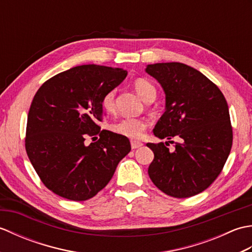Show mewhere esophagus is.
Wrapping results in <instances>:
<instances>
[{
	"mask_svg": "<svg viewBox=\"0 0 252 252\" xmlns=\"http://www.w3.org/2000/svg\"><path fill=\"white\" fill-rule=\"evenodd\" d=\"M141 146H143V143L142 142L134 141V140L131 141V147H132V149H136V148L141 147Z\"/></svg>",
	"mask_w": 252,
	"mask_h": 252,
	"instance_id": "esophagus-1",
	"label": "esophagus"
}]
</instances>
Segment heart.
Wrapping results in <instances>:
<instances>
[{
    "label": "heart",
    "instance_id": "b5f03b06",
    "mask_svg": "<svg viewBox=\"0 0 252 252\" xmlns=\"http://www.w3.org/2000/svg\"><path fill=\"white\" fill-rule=\"evenodd\" d=\"M133 88L141 98L145 101L154 100L156 97V88L146 79L137 78L133 81ZM101 108L111 114L116 110V90H109L103 95L100 100ZM147 127V121L142 118H122L112 125V131L117 134L129 137L141 138Z\"/></svg>",
    "mask_w": 252,
    "mask_h": 252
}]
</instances>
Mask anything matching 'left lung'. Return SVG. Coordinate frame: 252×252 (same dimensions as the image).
Returning a JSON list of instances; mask_svg holds the SVG:
<instances>
[{"label": "left lung", "mask_w": 252, "mask_h": 252, "mask_svg": "<svg viewBox=\"0 0 252 252\" xmlns=\"http://www.w3.org/2000/svg\"><path fill=\"white\" fill-rule=\"evenodd\" d=\"M146 72L161 84L165 111L154 134L178 138L147 143L154 152L148 174L171 197L189 198L207 189L222 172L233 144V127L223 93L211 80L182 63L148 65Z\"/></svg>", "instance_id": "1"}]
</instances>
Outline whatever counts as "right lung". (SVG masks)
Instances as JSON below:
<instances>
[{
	"label": "right lung",
	"mask_w": 252,
	"mask_h": 252,
	"mask_svg": "<svg viewBox=\"0 0 252 252\" xmlns=\"http://www.w3.org/2000/svg\"><path fill=\"white\" fill-rule=\"evenodd\" d=\"M126 74L118 68L82 65L56 74L37 90L25 147L42 183L54 194L73 201L90 199L130 153L129 138L99 126L105 116L101 97Z\"/></svg>",
	"instance_id": "obj_1"
}]
</instances>
